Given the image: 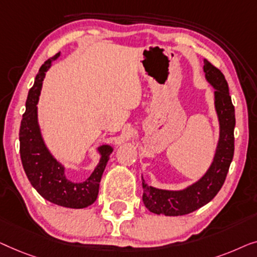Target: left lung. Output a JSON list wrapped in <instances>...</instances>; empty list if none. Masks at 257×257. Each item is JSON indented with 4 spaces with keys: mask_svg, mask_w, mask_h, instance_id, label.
I'll return each mask as SVG.
<instances>
[{
    "mask_svg": "<svg viewBox=\"0 0 257 257\" xmlns=\"http://www.w3.org/2000/svg\"><path fill=\"white\" fill-rule=\"evenodd\" d=\"M204 72L207 81L215 88V109L220 122V139L214 161L200 180L182 191L155 189L142 178L143 202L155 214L185 215L202 207L218 194L233 161L235 109L229 95L228 84L222 72L206 59Z\"/></svg>",
    "mask_w": 257,
    "mask_h": 257,
    "instance_id": "obj_1",
    "label": "left lung"
}]
</instances>
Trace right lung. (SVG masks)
<instances>
[{"mask_svg":"<svg viewBox=\"0 0 257 257\" xmlns=\"http://www.w3.org/2000/svg\"><path fill=\"white\" fill-rule=\"evenodd\" d=\"M59 53L50 58L39 68L35 84L27 99V109L20 128V154L23 169L29 182L44 199L68 208H84L96 200L100 180L111 154V147L99 148L101 160L92 175L85 182H72L65 176L64 166L49 153L42 139L37 122V102L43 80L52 60Z\"/></svg>","mask_w":257,"mask_h":257,"instance_id":"add662e5","label":"right lung"}]
</instances>
